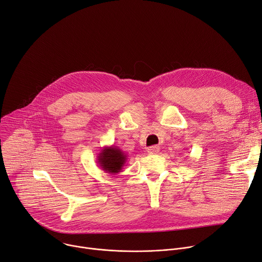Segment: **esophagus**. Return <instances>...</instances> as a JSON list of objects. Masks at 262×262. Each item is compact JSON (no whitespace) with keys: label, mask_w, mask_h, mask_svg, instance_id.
<instances>
[{"label":"esophagus","mask_w":262,"mask_h":262,"mask_svg":"<svg viewBox=\"0 0 262 262\" xmlns=\"http://www.w3.org/2000/svg\"><path fill=\"white\" fill-rule=\"evenodd\" d=\"M159 152V147L158 146H152L148 148V153L149 154H157Z\"/></svg>","instance_id":"34e87169"}]
</instances>
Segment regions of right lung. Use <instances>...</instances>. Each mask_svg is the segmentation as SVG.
<instances>
[{
	"mask_svg": "<svg viewBox=\"0 0 262 262\" xmlns=\"http://www.w3.org/2000/svg\"><path fill=\"white\" fill-rule=\"evenodd\" d=\"M127 162V154L115 146H105L97 154V164L103 171L117 174Z\"/></svg>",
	"mask_w": 262,
	"mask_h": 262,
	"instance_id": "1",
	"label": "right lung"
}]
</instances>
